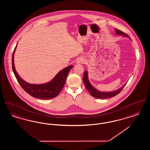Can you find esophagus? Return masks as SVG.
Returning <instances> with one entry per match:
<instances>
[{"mask_svg": "<svg viewBox=\"0 0 150 150\" xmlns=\"http://www.w3.org/2000/svg\"><path fill=\"white\" fill-rule=\"evenodd\" d=\"M83 62H84V59L83 58H79L76 61V63L77 64H81Z\"/></svg>", "mask_w": 150, "mask_h": 150, "instance_id": "esophagus-1", "label": "esophagus"}]
</instances>
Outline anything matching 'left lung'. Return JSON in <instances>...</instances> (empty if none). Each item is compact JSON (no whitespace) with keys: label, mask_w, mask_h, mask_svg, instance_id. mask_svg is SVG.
<instances>
[{"label":"left lung","mask_w":150,"mask_h":150,"mask_svg":"<svg viewBox=\"0 0 150 150\" xmlns=\"http://www.w3.org/2000/svg\"><path fill=\"white\" fill-rule=\"evenodd\" d=\"M115 32H116V34H117V35H123L129 38V36H128L127 34L121 31V30H120L116 29ZM83 81H84V86H86L87 90L91 94V96H92L93 97H95V98H100V99H106V98H111V97H115V96H116L117 94H118L119 93H120L122 91V89L124 88V87L125 86H122L120 89H119L118 90H117L115 92H100V91H98L97 89H96L89 83V81L88 80V72H87V71H85L84 74Z\"/></svg>","instance_id":"8db88e82"}]
</instances>
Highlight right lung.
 Wrapping results in <instances>:
<instances>
[{"mask_svg":"<svg viewBox=\"0 0 150 150\" xmlns=\"http://www.w3.org/2000/svg\"><path fill=\"white\" fill-rule=\"evenodd\" d=\"M16 47L17 45L13 50L12 58V70L17 80L23 90L32 97L40 99L47 100L54 98L57 96L64 88L67 75L73 66L70 65L60 71L54 79L48 83L44 84H29L22 80L15 70L13 58Z\"/></svg>","mask_w":150,"mask_h":150,"instance_id":"obj_1","label":"right lung"}]
</instances>
